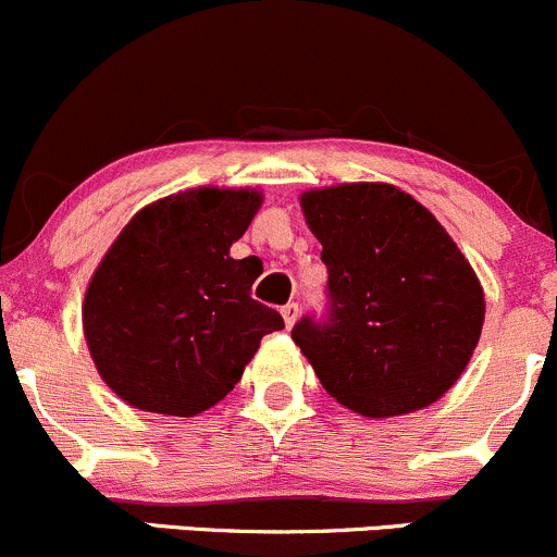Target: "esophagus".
<instances>
[{
  "label": "esophagus",
  "mask_w": 557,
  "mask_h": 557,
  "mask_svg": "<svg viewBox=\"0 0 557 557\" xmlns=\"http://www.w3.org/2000/svg\"><path fill=\"white\" fill-rule=\"evenodd\" d=\"M281 317H284L286 326H292L297 321V317H300V306H297V302H286V306L281 308Z\"/></svg>",
  "instance_id": "1"
}]
</instances>
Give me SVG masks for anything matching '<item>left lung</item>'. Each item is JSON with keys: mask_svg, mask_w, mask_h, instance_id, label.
Returning <instances> with one entry per match:
<instances>
[{"mask_svg": "<svg viewBox=\"0 0 557 557\" xmlns=\"http://www.w3.org/2000/svg\"><path fill=\"white\" fill-rule=\"evenodd\" d=\"M326 265V317L292 330L321 386L348 410L392 418L437 403L472 359L483 286L412 195L383 182L302 193Z\"/></svg>", "mask_w": 557, "mask_h": 557, "instance_id": "obj_1", "label": "left lung"}]
</instances>
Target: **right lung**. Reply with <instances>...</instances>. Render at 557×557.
<instances>
[{
	"label": "right lung",
	"mask_w": 557,
	"mask_h": 557,
	"mask_svg": "<svg viewBox=\"0 0 557 557\" xmlns=\"http://www.w3.org/2000/svg\"><path fill=\"white\" fill-rule=\"evenodd\" d=\"M260 203L257 190L169 195L109 246L85 292L83 330L120 399L198 416L233 392L262 337L284 330L281 313L251 297L260 257H231Z\"/></svg>",
	"instance_id": "right-lung-1"
}]
</instances>
